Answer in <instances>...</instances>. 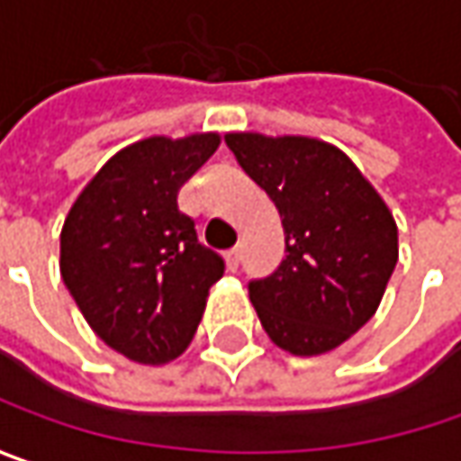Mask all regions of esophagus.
I'll list each match as a JSON object with an SVG mask.
<instances>
[{
  "mask_svg": "<svg viewBox=\"0 0 461 461\" xmlns=\"http://www.w3.org/2000/svg\"><path fill=\"white\" fill-rule=\"evenodd\" d=\"M240 258H242V250H240V248H234V250L227 252V266H230V270L240 268Z\"/></svg>",
  "mask_w": 461,
  "mask_h": 461,
  "instance_id": "esophagus-1",
  "label": "esophagus"
}]
</instances>
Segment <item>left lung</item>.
I'll list each match as a JSON object with an SVG mask.
<instances>
[{
  "instance_id": "8db88e82",
  "label": "left lung",
  "mask_w": 461,
  "mask_h": 461,
  "mask_svg": "<svg viewBox=\"0 0 461 461\" xmlns=\"http://www.w3.org/2000/svg\"><path fill=\"white\" fill-rule=\"evenodd\" d=\"M240 167L281 213L286 258L250 281L263 330L294 356L346 343L379 307L397 266V224L338 147L307 136L227 133Z\"/></svg>"
}]
</instances>
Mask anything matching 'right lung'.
<instances>
[{
    "label": "right lung",
    "mask_w": 461,
    "mask_h": 461,
    "mask_svg": "<svg viewBox=\"0 0 461 461\" xmlns=\"http://www.w3.org/2000/svg\"><path fill=\"white\" fill-rule=\"evenodd\" d=\"M219 133L151 136L111 157L69 209L61 278L113 350L159 366L191 346L224 260L198 242L177 191L213 151Z\"/></svg>",
    "instance_id": "obj_1"
}]
</instances>
